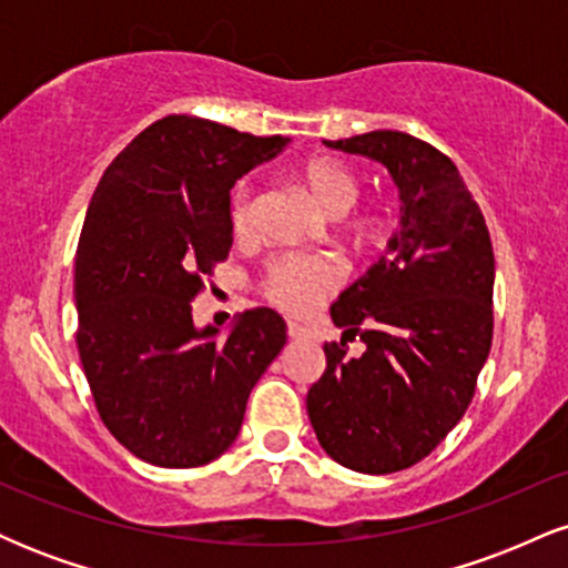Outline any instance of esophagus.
I'll return each mask as SVG.
<instances>
[{
    "label": "esophagus",
    "instance_id": "34e87169",
    "mask_svg": "<svg viewBox=\"0 0 568 568\" xmlns=\"http://www.w3.org/2000/svg\"><path fill=\"white\" fill-rule=\"evenodd\" d=\"M288 336H291V338H310L312 331L304 328V325L288 321Z\"/></svg>",
    "mask_w": 568,
    "mask_h": 568
}]
</instances>
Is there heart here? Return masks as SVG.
<instances>
[{"label":"heart","mask_w":568,"mask_h":568,"mask_svg":"<svg viewBox=\"0 0 568 568\" xmlns=\"http://www.w3.org/2000/svg\"><path fill=\"white\" fill-rule=\"evenodd\" d=\"M298 179L312 200L323 207L328 216H344L355 205L357 186L355 173L334 158H312L298 171ZM258 211V194L251 184H240L232 194V230L237 237H251L253 221ZM374 221L368 216L355 219L349 232L357 240L368 237ZM342 283V266L336 258L321 253H283L266 264L262 275V293L280 310L291 315L310 312L325 293H331Z\"/></svg>","instance_id":"heart-1"}]
</instances>
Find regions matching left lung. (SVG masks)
Instances as JSON below:
<instances>
[{
	"instance_id": "8db88e82",
	"label": "left lung",
	"mask_w": 568,
	"mask_h": 568,
	"mask_svg": "<svg viewBox=\"0 0 568 568\" xmlns=\"http://www.w3.org/2000/svg\"><path fill=\"white\" fill-rule=\"evenodd\" d=\"M325 143L393 173L403 226L331 306L344 338L323 347L306 414L331 459L387 475L433 454L473 403L494 336V247L470 189L433 143L400 130ZM355 335L367 344L361 358L346 347Z\"/></svg>"
}]
</instances>
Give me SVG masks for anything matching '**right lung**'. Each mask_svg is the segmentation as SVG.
<instances>
[{
    "label": "right lung",
    "mask_w": 568,
    "mask_h": 568,
    "mask_svg": "<svg viewBox=\"0 0 568 568\" xmlns=\"http://www.w3.org/2000/svg\"><path fill=\"white\" fill-rule=\"evenodd\" d=\"M285 143L168 114L98 181L77 245V349L101 422L149 465L184 470L224 454L283 349L275 310H247L216 338L194 328L192 302L230 256L234 181Z\"/></svg>",
    "instance_id": "obj_1"
}]
</instances>
